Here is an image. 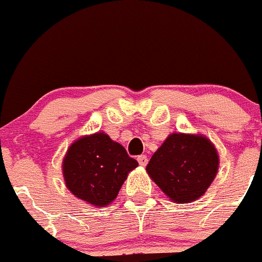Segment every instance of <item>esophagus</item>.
Wrapping results in <instances>:
<instances>
[{
    "label": "esophagus",
    "instance_id": "1",
    "mask_svg": "<svg viewBox=\"0 0 262 262\" xmlns=\"http://www.w3.org/2000/svg\"><path fill=\"white\" fill-rule=\"evenodd\" d=\"M137 160H138L140 166L142 167H145L146 164H147V157H146V155H140V157H137Z\"/></svg>",
    "mask_w": 262,
    "mask_h": 262
}]
</instances>
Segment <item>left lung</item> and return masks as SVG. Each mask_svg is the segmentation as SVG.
<instances>
[{"instance_id":"obj_1","label":"left lung","mask_w":262,"mask_h":262,"mask_svg":"<svg viewBox=\"0 0 262 262\" xmlns=\"http://www.w3.org/2000/svg\"><path fill=\"white\" fill-rule=\"evenodd\" d=\"M218 166V152L207 138L173 133L154 152L146 171L172 201L188 204L210 187Z\"/></svg>"}]
</instances>
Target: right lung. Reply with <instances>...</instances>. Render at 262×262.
Returning a JSON list of instances; mask_svg holds the SVG:
<instances>
[{
  "instance_id": "1",
  "label": "right lung",
  "mask_w": 262,
  "mask_h": 262,
  "mask_svg": "<svg viewBox=\"0 0 262 262\" xmlns=\"http://www.w3.org/2000/svg\"><path fill=\"white\" fill-rule=\"evenodd\" d=\"M138 166L120 143L104 133L75 141L63 158V179L70 192L95 206L111 204L129 172Z\"/></svg>"
}]
</instances>
